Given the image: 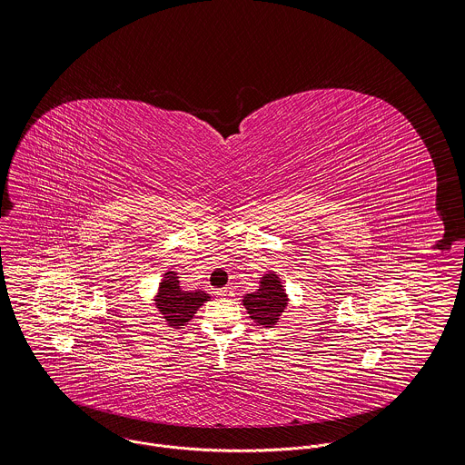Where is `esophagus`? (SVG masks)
I'll use <instances>...</instances> for the list:
<instances>
[{"instance_id": "34e87169", "label": "esophagus", "mask_w": 465, "mask_h": 465, "mask_svg": "<svg viewBox=\"0 0 465 465\" xmlns=\"http://www.w3.org/2000/svg\"><path fill=\"white\" fill-rule=\"evenodd\" d=\"M216 292H218V296H223V298L234 296V291H232L231 287H223V289H220V291H216Z\"/></svg>"}]
</instances>
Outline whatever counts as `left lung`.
Segmentation results:
<instances>
[{
	"label": "left lung",
	"mask_w": 465,
	"mask_h": 465,
	"mask_svg": "<svg viewBox=\"0 0 465 465\" xmlns=\"http://www.w3.org/2000/svg\"><path fill=\"white\" fill-rule=\"evenodd\" d=\"M242 302L251 320H254L258 325L272 327L285 312L289 305V296L280 276L274 271H269L262 276L258 289L251 294H245Z\"/></svg>",
	"instance_id": "obj_1"
}]
</instances>
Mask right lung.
Segmentation results:
<instances>
[{
    "label": "right lung",
    "mask_w": 465,
    "mask_h": 465,
    "mask_svg": "<svg viewBox=\"0 0 465 465\" xmlns=\"http://www.w3.org/2000/svg\"><path fill=\"white\" fill-rule=\"evenodd\" d=\"M209 294L205 291H185L180 285V276L176 271H167L158 285V292L154 296V305L162 318H165L167 325L173 329H182L187 325L196 311L209 302Z\"/></svg>",
    "instance_id": "right-lung-1"
}]
</instances>
